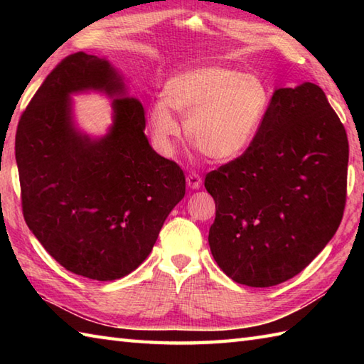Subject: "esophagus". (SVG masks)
I'll return each instance as SVG.
<instances>
[{"label":"esophagus","mask_w":364,"mask_h":364,"mask_svg":"<svg viewBox=\"0 0 364 364\" xmlns=\"http://www.w3.org/2000/svg\"><path fill=\"white\" fill-rule=\"evenodd\" d=\"M186 184L191 189H198L202 186V178H200L197 173H189L186 176Z\"/></svg>","instance_id":"1"}]
</instances>
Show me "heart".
Wrapping results in <instances>:
<instances>
[{"instance_id":"heart-1","label":"heart","mask_w":364,"mask_h":364,"mask_svg":"<svg viewBox=\"0 0 364 364\" xmlns=\"http://www.w3.org/2000/svg\"><path fill=\"white\" fill-rule=\"evenodd\" d=\"M162 103L151 106L149 127L159 151L173 153L181 127L173 112L186 120V136L205 156L235 161L257 139L270 106L264 80L225 65H197L170 76Z\"/></svg>"}]
</instances>
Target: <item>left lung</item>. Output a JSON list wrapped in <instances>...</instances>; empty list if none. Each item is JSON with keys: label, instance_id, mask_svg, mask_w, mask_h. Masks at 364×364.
Returning <instances> with one entry per match:
<instances>
[{"label": "left lung", "instance_id": "left-lung-1", "mask_svg": "<svg viewBox=\"0 0 364 364\" xmlns=\"http://www.w3.org/2000/svg\"><path fill=\"white\" fill-rule=\"evenodd\" d=\"M349 142L313 82L275 89L242 156L213 170L210 249L231 280L269 288L300 274L341 223Z\"/></svg>", "mask_w": 364, "mask_h": 364}]
</instances>
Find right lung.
I'll list each match as a JSON object with an SVG mask.
<instances>
[{
    "mask_svg": "<svg viewBox=\"0 0 364 364\" xmlns=\"http://www.w3.org/2000/svg\"><path fill=\"white\" fill-rule=\"evenodd\" d=\"M98 91L113 123L90 136L74 122L71 95ZM145 109L106 58H65L31 100L15 136L23 215L60 266L98 282L119 280L149 257L186 192L184 173L151 149Z\"/></svg>",
    "mask_w": 364,
    "mask_h": 364,
    "instance_id": "add662e5",
    "label": "right lung"
}]
</instances>
